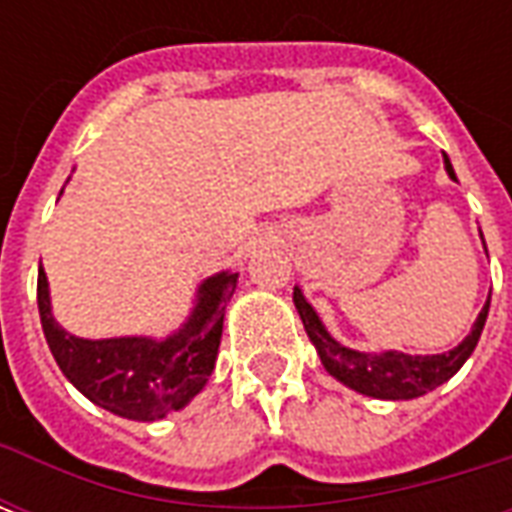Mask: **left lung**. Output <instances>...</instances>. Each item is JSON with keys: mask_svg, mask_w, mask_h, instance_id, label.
I'll return each mask as SVG.
<instances>
[{"mask_svg": "<svg viewBox=\"0 0 512 512\" xmlns=\"http://www.w3.org/2000/svg\"><path fill=\"white\" fill-rule=\"evenodd\" d=\"M444 169H447V175L452 180H458L447 153H444ZM480 238H483V233H480ZM293 304H296L301 323H304V332L310 337V343L315 345V351L321 356V365L326 367L329 376L337 378L340 384L354 389L359 395L376 397V400H414V397L433 392L444 381H450L461 370L463 362L474 354L477 340L483 334L485 318H488L491 296L485 299L483 310L477 315V321L472 323V332L466 334L461 343L450 348V351H444V354L428 356L403 354V351H356V348H348L340 340H334L332 332L326 329V323L321 321V315L315 312L310 301L304 299L299 285L293 288Z\"/></svg>", "mask_w": 512, "mask_h": 512, "instance_id": "left-lung-1", "label": "left lung"}]
</instances>
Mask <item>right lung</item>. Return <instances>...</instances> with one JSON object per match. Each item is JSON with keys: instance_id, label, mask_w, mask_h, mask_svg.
<instances>
[{"instance_id": "add662e5", "label": "right lung", "mask_w": 512, "mask_h": 512, "mask_svg": "<svg viewBox=\"0 0 512 512\" xmlns=\"http://www.w3.org/2000/svg\"><path fill=\"white\" fill-rule=\"evenodd\" d=\"M238 288V271L202 279L189 318L167 337H106L87 340L65 332L51 312L49 277L38 274V310L51 354L95 406L134 422H156L186 408L200 395L219 356L224 310Z\"/></svg>"}]
</instances>
